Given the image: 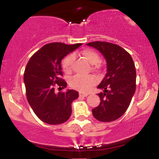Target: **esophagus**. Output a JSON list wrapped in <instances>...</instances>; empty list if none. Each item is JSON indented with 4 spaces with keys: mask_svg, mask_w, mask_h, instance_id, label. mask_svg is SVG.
Returning <instances> with one entry per match:
<instances>
[{
    "mask_svg": "<svg viewBox=\"0 0 159 159\" xmlns=\"http://www.w3.org/2000/svg\"><path fill=\"white\" fill-rule=\"evenodd\" d=\"M79 96H81V97H86V96H88V94H87V93H84L80 92L79 93Z\"/></svg>",
    "mask_w": 159,
    "mask_h": 159,
    "instance_id": "1",
    "label": "esophagus"
}]
</instances>
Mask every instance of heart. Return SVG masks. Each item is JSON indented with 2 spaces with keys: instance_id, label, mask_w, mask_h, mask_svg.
Segmentation results:
<instances>
[{
  "instance_id": "1",
  "label": "heart",
  "mask_w": 159,
  "mask_h": 159,
  "mask_svg": "<svg viewBox=\"0 0 159 159\" xmlns=\"http://www.w3.org/2000/svg\"><path fill=\"white\" fill-rule=\"evenodd\" d=\"M81 55L89 63L93 65L92 67L93 70L96 71L99 69L100 65L98 63L100 62V57L97 52L91 49H84L81 52ZM73 60V55L69 54L62 61V68L66 73H70L72 72ZM96 79L92 75H75L70 79L69 85L72 88L78 90L81 92H87L94 85Z\"/></svg>"
}]
</instances>
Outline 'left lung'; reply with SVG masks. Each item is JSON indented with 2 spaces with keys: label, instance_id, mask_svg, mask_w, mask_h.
<instances>
[{
  "label": "left lung",
  "instance_id": "8db88e82",
  "mask_svg": "<svg viewBox=\"0 0 159 159\" xmlns=\"http://www.w3.org/2000/svg\"><path fill=\"white\" fill-rule=\"evenodd\" d=\"M99 51L107 62V73L97 88L100 104L92 110L101 122L114 121L125 114L136 90V69L132 56L116 44L96 41L87 44Z\"/></svg>",
  "mask_w": 159,
  "mask_h": 159
}]
</instances>
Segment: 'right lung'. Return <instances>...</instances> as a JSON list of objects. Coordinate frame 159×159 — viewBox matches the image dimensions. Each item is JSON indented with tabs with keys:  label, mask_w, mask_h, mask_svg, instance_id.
Returning <instances> with one entry per match:
<instances>
[{
	"label": "right lung",
	"mask_w": 159,
	"mask_h": 159,
	"mask_svg": "<svg viewBox=\"0 0 159 159\" xmlns=\"http://www.w3.org/2000/svg\"><path fill=\"white\" fill-rule=\"evenodd\" d=\"M81 43L66 45L52 43L45 45L29 60L24 73L27 99L36 116L51 125L65 123L72 114V102L78 97L73 90L55 93L64 89L66 82L61 77V61Z\"/></svg>",
	"instance_id": "add662e5"
}]
</instances>
